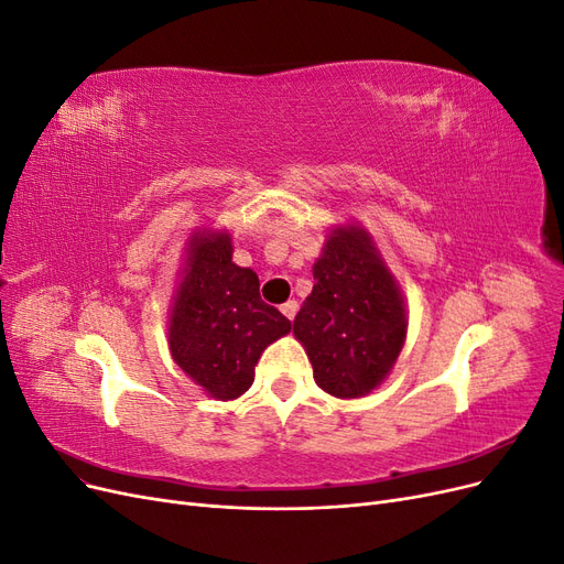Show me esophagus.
<instances>
[{"label":"esophagus","instance_id":"1","mask_svg":"<svg viewBox=\"0 0 564 564\" xmlns=\"http://www.w3.org/2000/svg\"><path fill=\"white\" fill-rule=\"evenodd\" d=\"M280 311H282V315H284V317L294 319V317H296V313H299V303H296V301H286Z\"/></svg>","mask_w":564,"mask_h":564}]
</instances>
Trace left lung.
I'll return each instance as SVG.
<instances>
[{"mask_svg":"<svg viewBox=\"0 0 564 564\" xmlns=\"http://www.w3.org/2000/svg\"><path fill=\"white\" fill-rule=\"evenodd\" d=\"M313 292L294 319L315 383L334 398H365L395 365L406 338L400 286L371 235L336 226L313 265Z\"/></svg>","mask_w":564,"mask_h":564,"instance_id":"obj_1","label":"left lung"}]
</instances>
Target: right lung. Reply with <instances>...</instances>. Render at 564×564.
Returning <instances> with one entry per match:
<instances>
[{"label": "right lung", "instance_id": "right-lung-1", "mask_svg": "<svg viewBox=\"0 0 564 564\" xmlns=\"http://www.w3.org/2000/svg\"><path fill=\"white\" fill-rule=\"evenodd\" d=\"M289 332L292 322L261 301L259 275L232 263L230 235L193 232L169 315V350L187 377L209 398H240L261 352Z\"/></svg>", "mask_w": 564, "mask_h": 564}]
</instances>
